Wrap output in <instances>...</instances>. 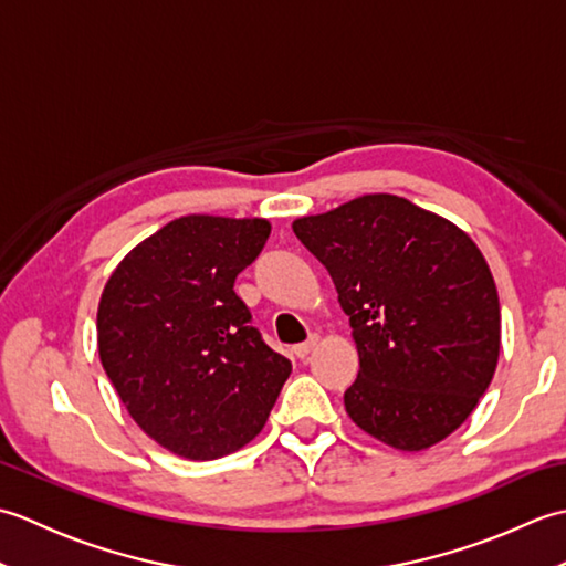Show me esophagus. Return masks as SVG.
<instances>
[{
	"mask_svg": "<svg viewBox=\"0 0 566 566\" xmlns=\"http://www.w3.org/2000/svg\"><path fill=\"white\" fill-rule=\"evenodd\" d=\"M316 345H318V335H308L306 343L294 345V355H296L298 359H306L311 353H314Z\"/></svg>",
	"mask_w": 566,
	"mask_h": 566,
	"instance_id": "1",
	"label": "esophagus"
}]
</instances>
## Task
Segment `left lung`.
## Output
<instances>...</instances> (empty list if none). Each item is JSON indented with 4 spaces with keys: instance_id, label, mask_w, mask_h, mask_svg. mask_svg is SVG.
I'll return each mask as SVG.
<instances>
[{
    "instance_id": "1",
    "label": "left lung",
    "mask_w": 566,
    "mask_h": 566,
    "mask_svg": "<svg viewBox=\"0 0 566 566\" xmlns=\"http://www.w3.org/2000/svg\"><path fill=\"white\" fill-rule=\"evenodd\" d=\"M292 228L350 316L359 371L347 416L396 450L448 438L489 389L501 347L496 284L472 238L394 195Z\"/></svg>"
}]
</instances>
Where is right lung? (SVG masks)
I'll use <instances>...</instances> for the list:
<instances>
[{"instance_id":"right-lung-1","label":"right lung","mask_w":566,"mask_h":566,"mask_svg":"<svg viewBox=\"0 0 566 566\" xmlns=\"http://www.w3.org/2000/svg\"><path fill=\"white\" fill-rule=\"evenodd\" d=\"M268 238L264 219L182 216L130 250L104 286L106 377L130 418L187 460L248 444L292 375L233 290Z\"/></svg>"}]
</instances>
